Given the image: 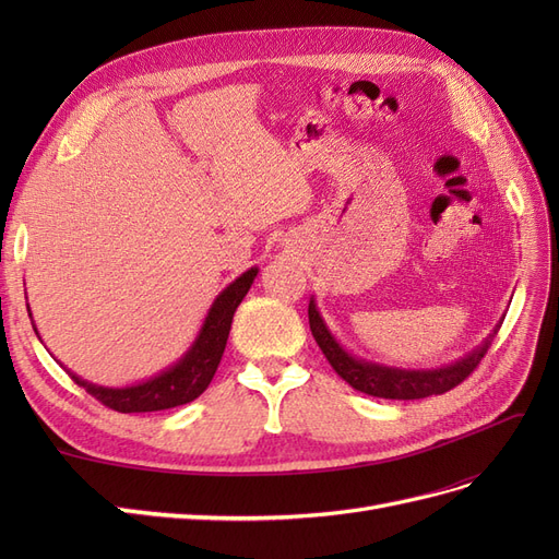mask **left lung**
Returning a JSON list of instances; mask_svg holds the SVG:
<instances>
[{
	"mask_svg": "<svg viewBox=\"0 0 559 559\" xmlns=\"http://www.w3.org/2000/svg\"><path fill=\"white\" fill-rule=\"evenodd\" d=\"M308 317H310V329H312L314 341L321 347V352H324V357L329 359V364L333 366L337 376L368 396L399 399V401L445 394L452 386L464 382L473 370H476V366L487 354L489 345H492L495 335L501 326L499 321L495 331L489 333L476 349H471L466 357L441 368L415 370V368H394V366H384V364L354 357V354H349L341 343L335 341V335L329 331L314 298H310Z\"/></svg>",
	"mask_w": 559,
	"mask_h": 559,
	"instance_id": "1",
	"label": "left lung"
}]
</instances>
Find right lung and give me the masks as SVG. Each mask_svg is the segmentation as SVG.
Listing matches in <instances>:
<instances>
[{
  "label": "right lung",
  "instance_id": "obj_1",
  "mask_svg": "<svg viewBox=\"0 0 559 559\" xmlns=\"http://www.w3.org/2000/svg\"><path fill=\"white\" fill-rule=\"evenodd\" d=\"M257 275H259V267L253 265L238 280L230 282L226 289L214 298L193 345L183 352V357L179 361H175L170 368L160 370V373L154 378L130 384V386H103V384H93L88 380L79 378L62 364L60 366L70 373V378L79 386L86 389L91 396H95L99 403L118 413H154V411H167V408H177V405H183V403H191L210 386L218 368V361L224 357L233 314L238 310L247 292L251 289ZM27 312H29V306H27ZM32 326H35V321H32ZM35 333L39 337L37 326H35Z\"/></svg>",
  "mask_w": 559,
  "mask_h": 559
}]
</instances>
